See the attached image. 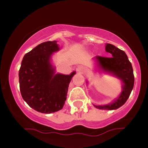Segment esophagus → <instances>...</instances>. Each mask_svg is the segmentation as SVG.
<instances>
[{"label": "esophagus", "mask_w": 148, "mask_h": 148, "mask_svg": "<svg viewBox=\"0 0 148 148\" xmlns=\"http://www.w3.org/2000/svg\"><path fill=\"white\" fill-rule=\"evenodd\" d=\"M76 70H77L78 72L84 73L86 71V67H83V66H79V67H78L77 68H76Z\"/></svg>", "instance_id": "1"}]
</instances>
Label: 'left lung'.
<instances>
[{"instance_id":"obj_1","label":"left lung","mask_w":148,"mask_h":148,"mask_svg":"<svg viewBox=\"0 0 148 148\" xmlns=\"http://www.w3.org/2000/svg\"><path fill=\"white\" fill-rule=\"evenodd\" d=\"M105 50L110 53V58L97 56L98 66L105 72H108L122 80L123 83L121 94L114 102L104 106H94L101 110H115L120 108L127 101L130 97L134 84V76L132 63L129 60L127 54L123 50L111 44H106Z\"/></svg>"}]
</instances>
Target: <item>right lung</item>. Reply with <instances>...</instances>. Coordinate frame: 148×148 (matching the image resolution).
I'll use <instances>...</instances> for the list:
<instances>
[{
    "label": "right lung",
    "mask_w": 148,
    "mask_h": 148,
    "mask_svg": "<svg viewBox=\"0 0 148 148\" xmlns=\"http://www.w3.org/2000/svg\"><path fill=\"white\" fill-rule=\"evenodd\" d=\"M56 42H43L25 53L18 72L22 97L40 113H51L62 109L69 84L76 73L55 74L50 58L53 53L59 50Z\"/></svg>",
    "instance_id": "right-lung-1"
}]
</instances>
